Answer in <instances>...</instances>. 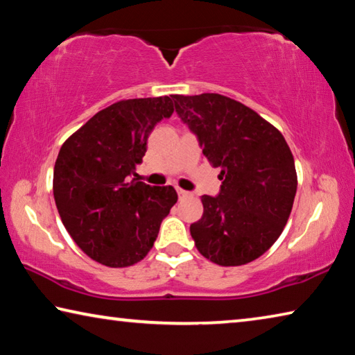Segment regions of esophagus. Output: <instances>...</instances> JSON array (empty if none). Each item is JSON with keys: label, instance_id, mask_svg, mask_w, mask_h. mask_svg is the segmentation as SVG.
Listing matches in <instances>:
<instances>
[{"label": "esophagus", "instance_id": "34e87169", "mask_svg": "<svg viewBox=\"0 0 355 355\" xmlns=\"http://www.w3.org/2000/svg\"><path fill=\"white\" fill-rule=\"evenodd\" d=\"M177 192H178L180 199H186V197H191V192L184 191V189H182V188H177Z\"/></svg>", "mask_w": 355, "mask_h": 355}]
</instances>
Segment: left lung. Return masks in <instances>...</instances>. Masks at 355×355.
Returning <instances> with one entry per match:
<instances>
[{
	"mask_svg": "<svg viewBox=\"0 0 355 355\" xmlns=\"http://www.w3.org/2000/svg\"><path fill=\"white\" fill-rule=\"evenodd\" d=\"M172 100L209 164L220 167L219 196H202V219L189 227L197 250L219 266L257 260L282 235L296 196V167L285 137L225 95Z\"/></svg>",
	"mask_w": 355,
	"mask_h": 355,
	"instance_id": "1",
	"label": "left lung"
}]
</instances>
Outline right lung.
Listing matches in <instances>:
<instances>
[{
  "label": "right lung",
  "instance_id": "right-lung-1",
  "mask_svg": "<svg viewBox=\"0 0 355 355\" xmlns=\"http://www.w3.org/2000/svg\"><path fill=\"white\" fill-rule=\"evenodd\" d=\"M173 112L171 97L120 100L98 111L59 150L53 194L69 235L110 268L141 261L178 200L172 186L136 175L155 125Z\"/></svg>",
  "mask_w": 355,
  "mask_h": 355
}]
</instances>
